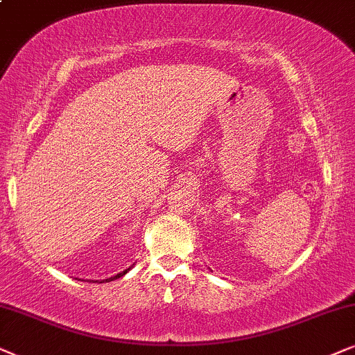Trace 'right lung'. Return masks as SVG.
Segmentation results:
<instances>
[{"mask_svg": "<svg viewBox=\"0 0 355 355\" xmlns=\"http://www.w3.org/2000/svg\"><path fill=\"white\" fill-rule=\"evenodd\" d=\"M130 271V268L128 269H126V271H123V272H120V274H116V276H113V277H110V279H107V282L108 281H113V279H118V277H121L123 276V274H126V272H128Z\"/></svg>", "mask_w": 355, "mask_h": 355, "instance_id": "right-lung-1", "label": "right lung"}]
</instances>
